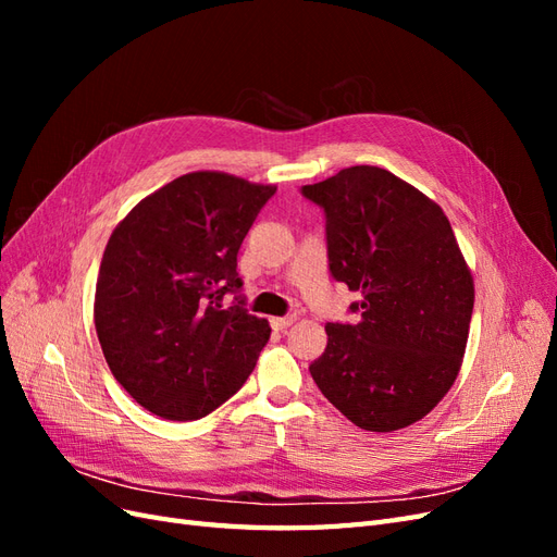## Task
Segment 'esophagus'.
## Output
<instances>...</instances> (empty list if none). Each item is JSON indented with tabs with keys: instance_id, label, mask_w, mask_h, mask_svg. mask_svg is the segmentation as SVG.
<instances>
[{
	"instance_id": "1",
	"label": "esophagus",
	"mask_w": 557,
	"mask_h": 557,
	"mask_svg": "<svg viewBox=\"0 0 557 557\" xmlns=\"http://www.w3.org/2000/svg\"><path fill=\"white\" fill-rule=\"evenodd\" d=\"M274 330H288L295 323V315H283V318H272L269 320Z\"/></svg>"
}]
</instances>
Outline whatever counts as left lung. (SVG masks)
I'll list each match as a JSON object with an SVG mask.
<instances>
[{"label":"left lung","mask_w":557,"mask_h":557,"mask_svg":"<svg viewBox=\"0 0 557 557\" xmlns=\"http://www.w3.org/2000/svg\"><path fill=\"white\" fill-rule=\"evenodd\" d=\"M305 195L325 213L334 281L360 293L356 323H327L309 372L350 423L401 430L458 379L474 281L442 207L381 166L358 164Z\"/></svg>","instance_id":"8db88e82"}]
</instances>
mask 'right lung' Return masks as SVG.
Instances as JSON below:
<instances>
[{
    "instance_id": "1",
    "label": "right lung",
    "mask_w": 557,
    "mask_h": 557,
    "mask_svg": "<svg viewBox=\"0 0 557 557\" xmlns=\"http://www.w3.org/2000/svg\"><path fill=\"white\" fill-rule=\"evenodd\" d=\"M274 193L193 172L141 199L113 230L95 327L111 374L146 411L205 418L250 376L272 327L246 309L237 252ZM225 294L235 295L227 310Z\"/></svg>"
}]
</instances>
